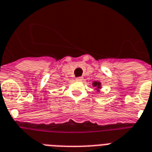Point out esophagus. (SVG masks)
<instances>
[{
  "label": "esophagus",
  "instance_id": "esophagus-1",
  "mask_svg": "<svg viewBox=\"0 0 152 152\" xmlns=\"http://www.w3.org/2000/svg\"><path fill=\"white\" fill-rule=\"evenodd\" d=\"M76 80H78V81H81V80H83V77H77L76 78Z\"/></svg>",
  "mask_w": 152,
  "mask_h": 152
}]
</instances>
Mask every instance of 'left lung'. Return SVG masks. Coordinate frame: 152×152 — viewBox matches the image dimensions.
<instances>
[{
  "instance_id": "8db88e82",
  "label": "left lung",
  "mask_w": 152,
  "mask_h": 152,
  "mask_svg": "<svg viewBox=\"0 0 152 152\" xmlns=\"http://www.w3.org/2000/svg\"><path fill=\"white\" fill-rule=\"evenodd\" d=\"M93 86L94 87H97V91H99V89L101 88V83L100 82H97V81H94L93 83Z\"/></svg>"
}]
</instances>
